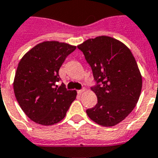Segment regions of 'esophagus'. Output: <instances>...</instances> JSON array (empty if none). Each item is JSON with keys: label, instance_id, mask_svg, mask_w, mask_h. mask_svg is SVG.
<instances>
[{"label": "esophagus", "instance_id": "1", "mask_svg": "<svg viewBox=\"0 0 158 158\" xmlns=\"http://www.w3.org/2000/svg\"><path fill=\"white\" fill-rule=\"evenodd\" d=\"M84 92H85V90H84V89H82V90H77V93H78V94H79V95H82V94Z\"/></svg>", "mask_w": 158, "mask_h": 158}]
</instances>
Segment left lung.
Here are the masks:
<instances>
[{
    "label": "left lung",
    "mask_w": 158,
    "mask_h": 158,
    "mask_svg": "<svg viewBox=\"0 0 158 158\" xmlns=\"http://www.w3.org/2000/svg\"><path fill=\"white\" fill-rule=\"evenodd\" d=\"M92 69L97 96L88 117L104 127L118 124L131 113L141 94L142 75L130 49L119 40L101 35L77 46Z\"/></svg>",
    "instance_id": "8db88e82"
}]
</instances>
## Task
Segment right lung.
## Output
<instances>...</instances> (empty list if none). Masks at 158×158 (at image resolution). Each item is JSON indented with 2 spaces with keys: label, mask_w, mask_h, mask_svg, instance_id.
Segmentation results:
<instances>
[{
  "label": "right lung",
  "mask_w": 158,
  "mask_h": 158,
  "mask_svg": "<svg viewBox=\"0 0 158 158\" xmlns=\"http://www.w3.org/2000/svg\"><path fill=\"white\" fill-rule=\"evenodd\" d=\"M76 46L44 41L28 51L19 61L13 88L20 108L31 120L52 125L64 118L77 97L76 90L57 86L58 71Z\"/></svg>",
  "instance_id": "add662e5"
}]
</instances>
